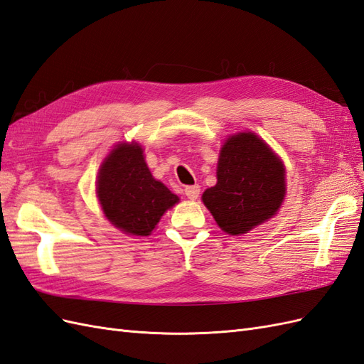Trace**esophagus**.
<instances>
[{"mask_svg": "<svg viewBox=\"0 0 364 364\" xmlns=\"http://www.w3.org/2000/svg\"><path fill=\"white\" fill-rule=\"evenodd\" d=\"M185 196L188 198L190 200H196L199 198L200 194V186L199 185H190V186H185Z\"/></svg>", "mask_w": 364, "mask_h": 364, "instance_id": "obj_1", "label": "esophagus"}]
</instances>
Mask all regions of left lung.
Returning a JSON list of instances; mask_svg holds the SVG:
<instances>
[{"label": "left lung", "instance_id": "obj_1", "mask_svg": "<svg viewBox=\"0 0 364 364\" xmlns=\"http://www.w3.org/2000/svg\"><path fill=\"white\" fill-rule=\"evenodd\" d=\"M287 194L284 166L260 137L247 132L225 141L218 162V183L202 202L222 231L247 234L276 215Z\"/></svg>", "mask_w": 364, "mask_h": 364}]
</instances>
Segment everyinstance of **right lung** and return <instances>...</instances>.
<instances>
[{
    "label": "right lung",
    "instance_id": "add662e5",
    "mask_svg": "<svg viewBox=\"0 0 364 364\" xmlns=\"http://www.w3.org/2000/svg\"><path fill=\"white\" fill-rule=\"evenodd\" d=\"M96 194L116 228L130 235H150L164 213L179 198L156 181L139 144H117L97 173Z\"/></svg>",
    "mask_w": 364,
    "mask_h": 364
}]
</instances>
